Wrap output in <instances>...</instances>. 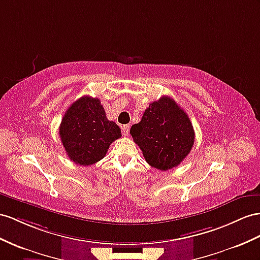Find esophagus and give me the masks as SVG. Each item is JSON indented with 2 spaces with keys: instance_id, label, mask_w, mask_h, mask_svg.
Segmentation results:
<instances>
[{
  "instance_id": "1",
  "label": "esophagus",
  "mask_w": 260,
  "mask_h": 260,
  "mask_svg": "<svg viewBox=\"0 0 260 260\" xmlns=\"http://www.w3.org/2000/svg\"><path fill=\"white\" fill-rule=\"evenodd\" d=\"M122 133H123L124 136H127L129 134V125H123Z\"/></svg>"
}]
</instances>
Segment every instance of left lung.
Instances as JSON below:
<instances>
[{
  "label": "left lung",
  "mask_w": 260,
  "mask_h": 260,
  "mask_svg": "<svg viewBox=\"0 0 260 260\" xmlns=\"http://www.w3.org/2000/svg\"><path fill=\"white\" fill-rule=\"evenodd\" d=\"M131 135L145 160L162 171L180 165L194 144L188 114L169 96L150 103L142 121L132 126Z\"/></svg>",
  "instance_id": "left-lung-1"
}]
</instances>
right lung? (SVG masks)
Returning <instances> with one entry per match:
<instances>
[{
	"label": "right lung",
	"mask_w": 260,
	"mask_h": 260,
	"mask_svg": "<svg viewBox=\"0 0 260 260\" xmlns=\"http://www.w3.org/2000/svg\"><path fill=\"white\" fill-rule=\"evenodd\" d=\"M59 135L70 160L80 166H91L101 160L110 145L122 137L116 123L106 118L101 101L82 96L66 111Z\"/></svg>",
	"instance_id": "obj_1"
}]
</instances>
